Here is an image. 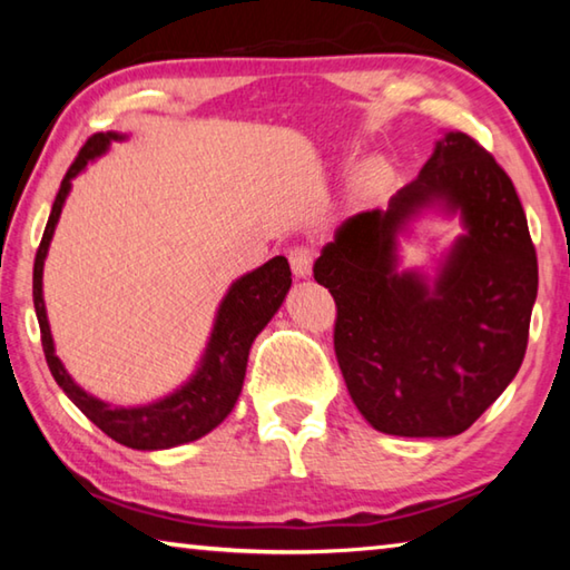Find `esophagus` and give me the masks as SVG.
I'll use <instances>...</instances> for the list:
<instances>
[{
    "instance_id": "1",
    "label": "esophagus",
    "mask_w": 570,
    "mask_h": 570,
    "mask_svg": "<svg viewBox=\"0 0 570 570\" xmlns=\"http://www.w3.org/2000/svg\"><path fill=\"white\" fill-rule=\"evenodd\" d=\"M288 264H292V272L298 278L312 276V266H314V250L308 246H294L288 248Z\"/></svg>"
}]
</instances>
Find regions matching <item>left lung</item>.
Returning <instances> with one entry per match:
<instances>
[{"mask_svg":"<svg viewBox=\"0 0 570 570\" xmlns=\"http://www.w3.org/2000/svg\"><path fill=\"white\" fill-rule=\"evenodd\" d=\"M430 207L460 215L466 228L432 279L399 272V236ZM314 278L336 302L334 352L346 390L384 435H460L523 364L535 248L513 180L465 132L442 135L387 208L346 218Z\"/></svg>","mask_w":570,"mask_h":570,"instance_id":"left-lung-1","label":"left lung"}]
</instances>
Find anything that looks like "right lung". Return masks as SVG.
I'll use <instances>...</instances> for the list:
<instances>
[{"label":"right lung","mask_w":570,"mask_h":570,"mask_svg":"<svg viewBox=\"0 0 570 570\" xmlns=\"http://www.w3.org/2000/svg\"><path fill=\"white\" fill-rule=\"evenodd\" d=\"M122 140H128L125 132H95L85 142L80 156H77L70 170H67V176L62 178L60 190H57V198L52 204V214L47 218L42 244L35 256V312L37 322H40L47 366H50L52 377L60 384L62 392L77 404V410L90 422L98 424L105 435L120 442L125 448L168 450L208 435L234 410L240 387H244L250 344L262 334L264 326L272 322L278 306L284 304L288 288H292V268H288L284 256H274L272 262L244 274L228 286L226 296L218 304L214 330H210L198 370L190 374L188 382H183L178 390H173L166 397L138 404V407H112L110 402L85 392L67 374L60 356L55 354V340L50 332V322H47L42 296V272L57 220H60L65 200L72 190V180L80 176L88 163L105 156L112 142Z\"/></svg>","instance_id":"add662e5"}]
</instances>
